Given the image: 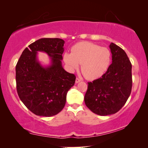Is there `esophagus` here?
<instances>
[{"mask_svg": "<svg viewBox=\"0 0 148 148\" xmlns=\"http://www.w3.org/2000/svg\"><path fill=\"white\" fill-rule=\"evenodd\" d=\"M81 81V80H80L79 78H77V77H76V84H77V83H79V82Z\"/></svg>", "mask_w": 148, "mask_h": 148, "instance_id": "34e87169", "label": "esophagus"}]
</instances>
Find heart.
Listing matches in <instances>:
<instances>
[{
    "label": "heart",
    "mask_w": 148,
    "mask_h": 148,
    "mask_svg": "<svg viewBox=\"0 0 148 148\" xmlns=\"http://www.w3.org/2000/svg\"><path fill=\"white\" fill-rule=\"evenodd\" d=\"M64 61L71 71L77 70L81 64L84 76L94 80L106 73L112 62V54L106 47L89 42H82L72 47V53H65Z\"/></svg>",
    "instance_id": "obj_1"
}]
</instances>
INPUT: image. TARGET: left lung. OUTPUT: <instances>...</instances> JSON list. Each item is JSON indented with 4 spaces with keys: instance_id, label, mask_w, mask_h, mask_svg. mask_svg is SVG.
<instances>
[{
    "instance_id": "obj_1",
    "label": "left lung",
    "mask_w": 148,
    "mask_h": 148,
    "mask_svg": "<svg viewBox=\"0 0 148 148\" xmlns=\"http://www.w3.org/2000/svg\"><path fill=\"white\" fill-rule=\"evenodd\" d=\"M112 63L100 78L88 82L84 97L87 107L99 116L116 114L126 103L132 89V64L126 53L110 45Z\"/></svg>"
}]
</instances>
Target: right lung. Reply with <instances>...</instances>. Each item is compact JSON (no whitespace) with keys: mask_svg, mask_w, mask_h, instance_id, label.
I'll use <instances>...</instances> for the list:
<instances>
[{"mask_svg":"<svg viewBox=\"0 0 148 148\" xmlns=\"http://www.w3.org/2000/svg\"><path fill=\"white\" fill-rule=\"evenodd\" d=\"M64 41L61 38H41L30 44L20 56L16 66L17 94L27 108L36 116L51 117L63 109L66 94L76 76L62 66ZM38 51L50 59L42 66L37 58Z\"/></svg>","mask_w":148,"mask_h":148,"instance_id":"obj_1","label":"right lung"}]
</instances>
